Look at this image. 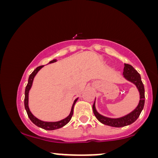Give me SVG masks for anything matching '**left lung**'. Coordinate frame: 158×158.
I'll return each instance as SVG.
<instances>
[{
  "label": "left lung",
  "mask_w": 158,
  "mask_h": 158,
  "mask_svg": "<svg viewBox=\"0 0 158 158\" xmlns=\"http://www.w3.org/2000/svg\"><path fill=\"white\" fill-rule=\"evenodd\" d=\"M123 77H124L128 81L134 83L137 88L139 93V102L138 106L133 111L129 113L124 117H119V118H109V117H104L101 115L97 111L95 108V102L93 105V111L95 117L100 123L102 124L107 125V126L112 127H123L128 126L137 120L139 114L143 109L145 103V89L142 80H141L140 75L138 72L135 70L131 65L128 64H124V68H123Z\"/></svg>",
  "instance_id": "8db88e82"
}]
</instances>
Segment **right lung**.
Masks as SVG:
<instances>
[{
    "mask_svg": "<svg viewBox=\"0 0 158 158\" xmlns=\"http://www.w3.org/2000/svg\"><path fill=\"white\" fill-rule=\"evenodd\" d=\"M56 59H53V60L50 61V63H53V62H56ZM43 67H44V65H41V66H39V67H38V68H36L35 70H33V72L30 74V77H29L28 83H27L26 88H25L24 107H25V109H26V111L27 113V115H28L29 118H30V120H31L32 122L35 125V126H37L38 127H40V128H43V129H45V130H55V129H58V128H61V127L65 126V125H66L67 123H68L69 121L70 120V119H71L72 116H73V114L74 105H75V103L77 102L78 98L74 100L70 114H69L66 118L61 119V120H60V121H58V122H44V121L40 120V119L36 118L35 117H34L33 114H32L31 113V111L30 110V108H29V106H28L29 91H30V88H31V87H32V81H33L34 77H35L36 73L39 71L40 69L42 68Z\"/></svg>",
    "mask_w": 158,
    "mask_h": 158,
    "instance_id": "obj_1",
    "label": "right lung"
}]
</instances>
